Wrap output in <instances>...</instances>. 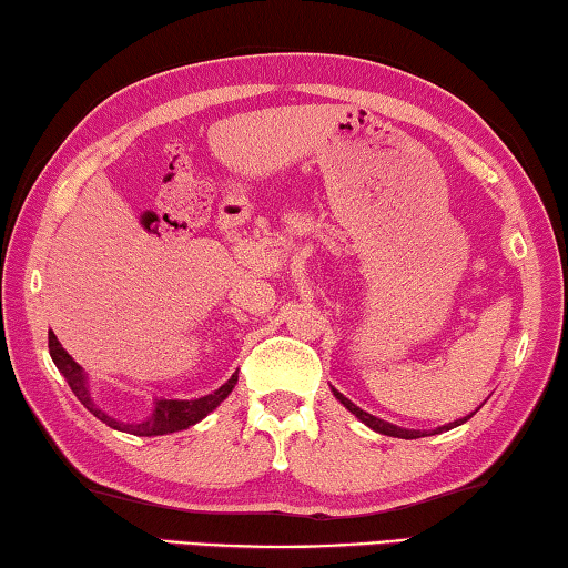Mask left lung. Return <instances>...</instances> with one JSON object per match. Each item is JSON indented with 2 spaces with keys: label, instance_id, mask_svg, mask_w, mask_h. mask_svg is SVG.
<instances>
[{
  "label": "left lung",
  "instance_id": "obj_1",
  "mask_svg": "<svg viewBox=\"0 0 568 568\" xmlns=\"http://www.w3.org/2000/svg\"><path fill=\"white\" fill-rule=\"evenodd\" d=\"M334 392V396L336 399H339L346 409H349L356 419H362L366 426H369V429H374V432H379V434H384V436H399V439H419V436H426L424 432H412V429H402V426H394V424H389V422H382V419H376V416H372V414H366L364 409H359V406L356 404H352L349 399H346L344 394H339L336 389H332ZM471 419V414L469 416H464V419H459V422H452V424H446V426H439V429H434L432 434H442V432H449V429H454V426H459V424H464V422H469ZM429 434V436H432Z\"/></svg>",
  "mask_w": 568,
  "mask_h": 568
}]
</instances>
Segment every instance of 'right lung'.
<instances>
[{
  "instance_id": "right-lung-1",
  "label": "right lung",
  "mask_w": 568,
  "mask_h": 568,
  "mask_svg": "<svg viewBox=\"0 0 568 568\" xmlns=\"http://www.w3.org/2000/svg\"><path fill=\"white\" fill-rule=\"evenodd\" d=\"M49 354H52V362L57 364V369L62 372V376L67 379V384L72 386V392L77 394V399L82 402L89 412H92L99 422H104L106 426H112L116 432H126L134 436H162V434H174L189 429L196 422H202L206 414H212L219 404H222L239 382V376L232 374V379L226 384L219 386L216 392L202 396V399H159L154 406V414L149 419L139 422V424H126V422H116L114 416L104 414L99 406L92 402V394L87 389V376L82 372L72 356L64 352V346L59 344L57 336L49 332Z\"/></svg>"
}]
</instances>
